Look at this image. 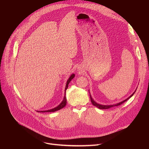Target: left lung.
I'll list each match as a JSON object with an SVG mask.
<instances>
[{"label": "left lung", "mask_w": 149, "mask_h": 149, "mask_svg": "<svg viewBox=\"0 0 149 149\" xmlns=\"http://www.w3.org/2000/svg\"><path fill=\"white\" fill-rule=\"evenodd\" d=\"M136 90H137V89H136ZM136 90H135V91H134L129 97H128L127 99H125V100H123V101H121V102H118V103H117V104H112V105H102V104H100L97 103V102H95V101L93 100V98H92V97H91V94H90V91H89V93H90V96L91 101L92 104H93L94 106H95V107H97V108H98V109H110V108H111V107H115V106H118V105H121V104H123L124 102L126 101L127 100L129 99L130 98H131V97L134 95V94L135 93Z\"/></svg>", "instance_id": "8db88e82"}]
</instances>
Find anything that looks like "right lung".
<instances>
[{"label":"right lung","instance_id":"right-lung-1","mask_svg":"<svg viewBox=\"0 0 149 149\" xmlns=\"http://www.w3.org/2000/svg\"><path fill=\"white\" fill-rule=\"evenodd\" d=\"M74 77H75V74H72L70 77V78H68V79L67 80V83H66V86H65V94H64V97H63V99L62 101L57 106V107H55V108H54V109L48 110L37 111V112H40V113H45V112H55V111H58V110H61V109H62V108L64 107L66 105V104H67V98H66V96H65L66 90H67V89L68 87V84H69V83H70V81L74 78Z\"/></svg>","mask_w":149,"mask_h":149}]
</instances>
